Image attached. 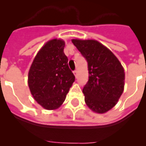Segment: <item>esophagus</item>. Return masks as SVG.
Listing matches in <instances>:
<instances>
[{"instance_id":"obj_1","label":"esophagus","mask_w":146,"mask_h":146,"mask_svg":"<svg viewBox=\"0 0 146 146\" xmlns=\"http://www.w3.org/2000/svg\"><path fill=\"white\" fill-rule=\"evenodd\" d=\"M73 74H74L76 77V76H77V75H78V70H76L73 71Z\"/></svg>"}]
</instances>
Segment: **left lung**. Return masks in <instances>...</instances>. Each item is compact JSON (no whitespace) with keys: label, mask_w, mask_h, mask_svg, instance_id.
<instances>
[{"label":"left lung","mask_w":146,"mask_h":146,"mask_svg":"<svg viewBox=\"0 0 146 146\" xmlns=\"http://www.w3.org/2000/svg\"><path fill=\"white\" fill-rule=\"evenodd\" d=\"M72 42L88 63L89 80L82 89L85 102L96 113H105L115 106L123 92L124 70L115 55L98 41Z\"/></svg>","instance_id":"8db88e82"}]
</instances>
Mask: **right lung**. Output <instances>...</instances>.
Segmentation results:
<instances>
[{
	"mask_svg": "<svg viewBox=\"0 0 146 146\" xmlns=\"http://www.w3.org/2000/svg\"><path fill=\"white\" fill-rule=\"evenodd\" d=\"M61 39L48 42L38 52L29 71L28 84L33 98L47 110L61 105L75 81L64 52Z\"/></svg>",
	"mask_w": 146,
	"mask_h": 146,
	"instance_id": "right-lung-1",
	"label": "right lung"
}]
</instances>
